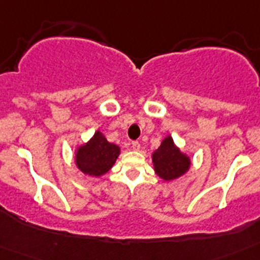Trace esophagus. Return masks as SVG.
Masks as SVG:
<instances>
[{"label":"esophagus","mask_w":260,"mask_h":260,"mask_svg":"<svg viewBox=\"0 0 260 260\" xmlns=\"http://www.w3.org/2000/svg\"><path fill=\"white\" fill-rule=\"evenodd\" d=\"M132 147L134 151H139L141 150V143H139V142H133Z\"/></svg>","instance_id":"1"}]
</instances>
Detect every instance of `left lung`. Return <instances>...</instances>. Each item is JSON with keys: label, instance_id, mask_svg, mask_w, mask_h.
I'll use <instances>...</instances> for the list:
<instances>
[{"label": "left lung", "instance_id": "obj_1", "mask_svg": "<svg viewBox=\"0 0 260 260\" xmlns=\"http://www.w3.org/2000/svg\"><path fill=\"white\" fill-rule=\"evenodd\" d=\"M152 164L155 173L162 181H174L189 172L191 158L182 152L180 147L174 143L173 138L167 135L161 141L157 150L152 152Z\"/></svg>", "mask_w": 260, "mask_h": 260}]
</instances>
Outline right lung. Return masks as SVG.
I'll list each match as a JSON object with an SVG mask.
<instances>
[{
  "label": "right lung",
  "instance_id": "1",
  "mask_svg": "<svg viewBox=\"0 0 260 260\" xmlns=\"http://www.w3.org/2000/svg\"><path fill=\"white\" fill-rule=\"evenodd\" d=\"M121 148L110 143L103 133L95 132L92 138L86 143L77 147L74 152V162L84 176L102 177L112 169L117 161Z\"/></svg>",
  "mask_w": 260,
  "mask_h": 260
}]
</instances>
